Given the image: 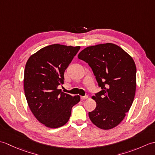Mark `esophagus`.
Wrapping results in <instances>:
<instances>
[{"label":"esophagus","mask_w":155,"mask_h":155,"mask_svg":"<svg viewBox=\"0 0 155 155\" xmlns=\"http://www.w3.org/2000/svg\"><path fill=\"white\" fill-rule=\"evenodd\" d=\"M88 95H84V96H83V97H81V99L85 100V99H87V98H88Z\"/></svg>","instance_id":"esophagus-1"}]
</instances>
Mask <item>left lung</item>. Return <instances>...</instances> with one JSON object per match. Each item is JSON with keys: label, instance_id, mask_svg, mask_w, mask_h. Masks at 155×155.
<instances>
[{"label": "left lung", "instance_id": "left-lung-1", "mask_svg": "<svg viewBox=\"0 0 155 155\" xmlns=\"http://www.w3.org/2000/svg\"><path fill=\"white\" fill-rule=\"evenodd\" d=\"M78 58L89 65L102 89L93 97L97 107L88 113L91 120L102 129L115 127L129 110L135 95L137 68L133 58L112 43L88 47Z\"/></svg>", "mask_w": 155, "mask_h": 155}]
</instances>
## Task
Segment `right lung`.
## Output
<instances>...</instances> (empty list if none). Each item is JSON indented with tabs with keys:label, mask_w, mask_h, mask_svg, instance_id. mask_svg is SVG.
<instances>
[{
	"label": "right lung",
	"mask_w": 155,
	"mask_h": 155,
	"mask_svg": "<svg viewBox=\"0 0 155 155\" xmlns=\"http://www.w3.org/2000/svg\"><path fill=\"white\" fill-rule=\"evenodd\" d=\"M80 47L58 44L41 48L28 58L25 66L24 88L28 107L37 119L55 128L68 121L72 107L80 96L72 97L58 89L64 83V73Z\"/></svg>",
	"instance_id": "obj_1"
}]
</instances>
